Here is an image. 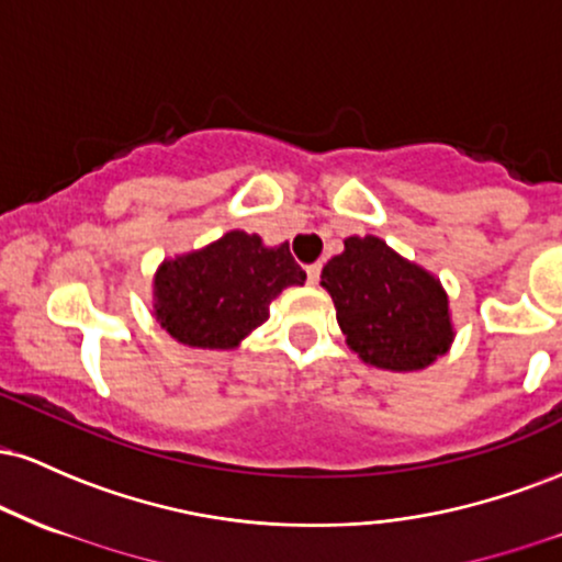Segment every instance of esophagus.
<instances>
[{"instance_id":"esophagus-1","label":"esophagus","mask_w":562,"mask_h":562,"mask_svg":"<svg viewBox=\"0 0 562 562\" xmlns=\"http://www.w3.org/2000/svg\"><path fill=\"white\" fill-rule=\"evenodd\" d=\"M319 274H322V263H308V267H306V282H308V285H317Z\"/></svg>"}]
</instances>
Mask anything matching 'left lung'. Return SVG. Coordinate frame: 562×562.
I'll list each match as a JSON object with an SVG mask.
<instances>
[{"instance_id":"obj_1","label":"left lung","mask_w":562,"mask_h":562,"mask_svg":"<svg viewBox=\"0 0 562 562\" xmlns=\"http://www.w3.org/2000/svg\"><path fill=\"white\" fill-rule=\"evenodd\" d=\"M322 269L348 346L383 370H423L454 338L449 301L436 277L404 261L378 237H348Z\"/></svg>"}]
</instances>
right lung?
I'll return each instance as SVG.
<instances>
[{"instance_id": "right-lung-1", "label": "right lung", "mask_w": 562, "mask_h": 562, "mask_svg": "<svg viewBox=\"0 0 562 562\" xmlns=\"http://www.w3.org/2000/svg\"><path fill=\"white\" fill-rule=\"evenodd\" d=\"M306 272L288 243L263 248L259 235L227 232L198 254L166 261L156 277V317L179 344L232 348L269 317V303Z\"/></svg>"}]
</instances>
